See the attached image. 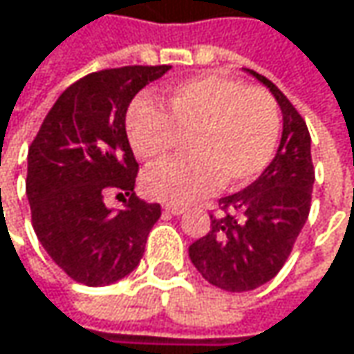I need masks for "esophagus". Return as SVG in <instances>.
I'll use <instances>...</instances> for the list:
<instances>
[{"instance_id": "obj_1", "label": "esophagus", "mask_w": 354, "mask_h": 354, "mask_svg": "<svg viewBox=\"0 0 354 354\" xmlns=\"http://www.w3.org/2000/svg\"><path fill=\"white\" fill-rule=\"evenodd\" d=\"M164 210H168V212H172V214H182L186 207L184 205H172V203H166L164 205Z\"/></svg>"}]
</instances>
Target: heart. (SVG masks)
I'll list each match as a JSON object with an SVG mask.
<instances>
[{"mask_svg": "<svg viewBox=\"0 0 354 354\" xmlns=\"http://www.w3.org/2000/svg\"><path fill=\"white\" fill-rule=\"evenodd\" d=\"M166 113L138 103L127 115V138L142 160H162L186 140L190 156L147 168L142 188L164 203H190L214 192L221 182L237 188L272 160L279 111L261 86L207 75L174 86Z\"/></svg>", "mask_w": 354, "mask_h": 354, "instance_id": "1", "label": "heart"}]
</instances>
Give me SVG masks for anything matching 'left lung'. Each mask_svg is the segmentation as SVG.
<instances>
[{
  "instance_id": "8db88e82",
  "label": "left lung",
  "mask_w": 354,
  "mask_h": 354,
  "mask_svg": "<svg viewBox=\"0 0 354 354\" xmlns=\"http://www.w3.org/2000/svg\"><path fill=\"white\" fill-rule=\"evenodd\" d=\"M283 115V131L272 164L253 184L218 201L210 231L188 247L198 273L225 292H249L273 279L288 261L310 214L314 166L304 117L263 75Z\"/></svg>"
}]
</instances>
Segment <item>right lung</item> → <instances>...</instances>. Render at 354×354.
I'll return each mask as SVG.
<instances>
[{
  "mask_svg": "<svg viewBox=\"0 0 354 354\" xmlns=\"http://www.w3.org/2000/svg\"><path fill=\"white\" fill-rule=\"evenodd\" d=\"M168 71V64L121 66L82 77L58 97L28 149L32 227L52 261L79 283L109 286L129 275L162 214L158 203L133 194L140 166L125 113L145 84ZM107 189L124 196L125 209H106Z\"/></svg>",
  "mask_w": 354,
  "mask_h": 354,
  "instance_id": "right-lung-1",
  "label": "right lung"
}]
</instances>
